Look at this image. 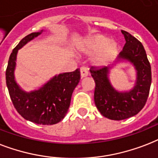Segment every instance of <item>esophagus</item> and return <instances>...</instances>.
<instances>
[{
  "instance_id": "esophagus-1",
  "label": "esophagus",
  "mask_w": 158,
  "mask_h": 158,
  "mask_svg": "<svg viewBox=\"0 0 158 158\" xmlns=\"http://www.w3.org/2000/svg\"><path fill=\"white\" fill-rule=\"evenodd\" d=\"M80 76H81V79L88 76V71L86 69V68H84V67H81L80 68Z\"/></svg>"
}]
</instances>
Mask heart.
<instances>
[{"label": "heart", "instance_id": "b5f03b06", "mask_svg": "<svg viewBox=\"0 0 158 158\" xmlns=\"http://www.w3.org/2000/svg\"><path fill=\"white\" fill-rule=\"evenodd\" d=\"M79 55H91L90 64L101 68L108 65L117 57L119 46L118 42L110 40L108 36L97 34L82 40L76 45Z\"/></svg>", "mask_w": 158, "mask_h": 158}]
</instances>
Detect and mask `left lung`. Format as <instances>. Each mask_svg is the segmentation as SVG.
Returning a JSON list of instances; mask_svg holds the SVG:
<instances>
[{
	"instance_id": "obj_1",
	"label": "left lung",
	"mask_w": 158,
	"mask_h": 158,
	"mask_svg": "<svg viewBox=\"0 0 158 158\" xmlns=\"http://www.w3.org/2000/svg\"><path fill=\"white\" fill-rule=\"evenodd\" d=\"M122 33L126 43L116 63L128 62L134 67V86L128 91L117 90L109 79L113 66L90 69L95 82V105L103 116L112 120H123L138 114L146 103L152 83L151 65L144 47L131 34L124 31H122Z\"/></svg>"
}]
</instances>
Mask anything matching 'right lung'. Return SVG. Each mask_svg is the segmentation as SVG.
Masks as SVG:
<instances>
[{"instance_id": "right-lung-1", "label": "right lung", "mask_w": 158, "mask_h": 158, "mask_svg": "<svg viewBox=\"0 0 158 158\" xmlns=\"http://www.w3.org/2000/svg\"><path fill=\"white\" fill-rule=\"evenodd\" d=\"M42 32L43 30L26 35L12 50L6 71V80L13 105L24 118L37 124L53 125L65 117L72 94L80 79V71L77 69L73 72L56 74L40 89L31 92H26L19 86L15 79L18 50Z\"/></svg>"}]
</instances>
